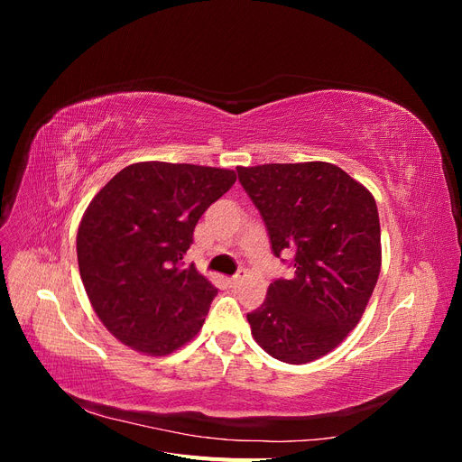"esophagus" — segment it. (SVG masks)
<instances>
[{
  "label": "esophagus",
  "instance_id": "34e87169",
  "mask_svg": "<svg viewBox=\"0 0 462 462\" xmlns=\"http://www.w3.org/2000/svg\"><path fill=\"white\" fill-rule=\"evenodd\" d=\"M245 277H246V272H245V270H241L239 273L233 275V277L229 279V285H231V287H239V285L245 282Z\"/></svg>",
  "mask_w": 462,
  "mask_h": 462
}]
</instances>
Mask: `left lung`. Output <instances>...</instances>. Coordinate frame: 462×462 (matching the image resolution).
Returning <instances> with one entry per match:
<instances>
[{
  "label": "left lung",
  "instance_id": "8db88e82",
  "mask_svg": "<svg viewBox=\"0 0 462 462\" xmlns=\"http://www.w3.org/2000/svg\"><path fill=\"white\" fill-rule=\"evenodd\" d=\"M270 235L291 253V279H275L246 314L256 343L287 365L331 353L356 328L382 270L380 216L372 192L328 162L236 167Z\"/></svg>",
  "mask_w": 462,
  "mask_h": 462
}]
</instances>
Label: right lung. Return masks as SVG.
<instances>
[{"mask_svg": "<svg viewBox=\"0 0 462 462\" xmlns=\"http://www.w3.org/2000/svg\"><path fill=\"white\" fill-rule=\"evenodd\" d=\"M235 180L219 167L141 162L92 199L77 233L80 279L123 345L165 356L202 329L217 289L183 258L199 219Z\"/></svg>", "mask_w": 462, "mask_h": 462, "instance_id": "right-lung-1", "label": "right lung"}]
</instances>
